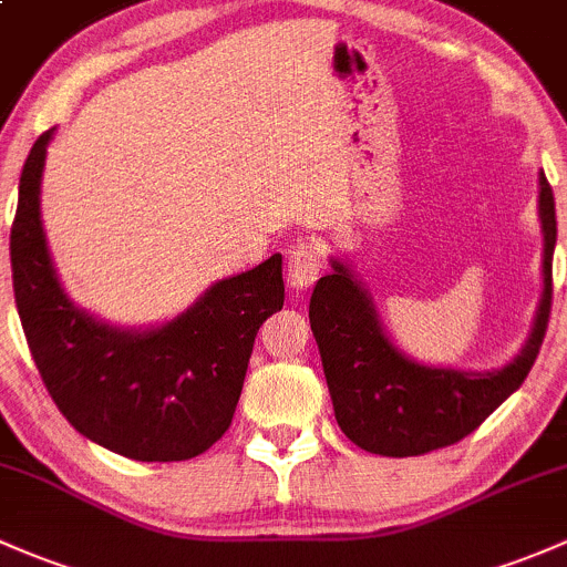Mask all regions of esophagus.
<instances>
[{"mask_svg":"<svg viewBox=\"0 0 567 567\" xmlns=\"http://www.w3.org/2000/svg\"><path fill=\"white\" fill-rule=\"evenodd\" d=\"M322 276V248L317 243H297L286 261V281L291 289H308Z\"/></svg>","mask_w":567,"mask_h":567,"instance_id":"esophagus-1","label":"esophagus"}]
</instances>
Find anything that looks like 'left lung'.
Masks as SVG:
<instances>
[{
    "mask_svg": "<svg viewBox=\"0 0 567 567\" xmlns=\"http://www.w3.org/2000/svg\"><path fill=\"white\" fill-rule=\"evenodd\" d=\"M538 183L544 295L527 343L499 371L477 373L414 363L388 338L369 289H363L349 265L330 259L332 272L317 281L308 317L322 354L336 420L354 445L393 458L423 456L436 447L456 445L522 388L538 358L551 313L557 218L544 172Z\"/></svg>",
    "mask_w": 567,
    "mask_h": 567,
    "instance_id": "left-lung-1",
    "label": "left lung"
}]
</instances>
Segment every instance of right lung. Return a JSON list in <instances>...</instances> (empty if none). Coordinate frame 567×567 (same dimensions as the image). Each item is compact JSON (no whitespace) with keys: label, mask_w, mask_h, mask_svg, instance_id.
<instances>
[{"label":"right lung","mask_w":567,"mask_h":567,"mask_svg":"<svg viewBox=\"0 0 567 567\" xmlns=\"http://www.w3.org/2000/svg\"><path fill=\"white\" fill-rule=\"evenodd\" d=\"M54 127L29 150L10 229L13 291L45 390L86 440L133 461H185L235 417L261 322L284 308L281 254L213 284L150 330L111 327L70 302L40 220V179Z\"/></svg>","instance_id":"add662e5"}]
</instances>
